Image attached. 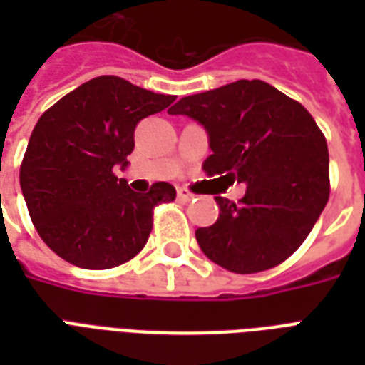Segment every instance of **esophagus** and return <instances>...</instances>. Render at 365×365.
Returning a JSON list of instances; mask_svg holds the SVG:
<instances>
[{
  "label": "esophagus",
  "mask_w": 365,
  "mask_h": 365,
  "mask_svg": "<svg viewBox=\"0 0 365 365\" xmlns=\"http://www.w3.org/2000/svg\"><path fill=\"white\" fill-rule=\"evenodd\" d=\"M178 199L189 202V200H195V193H191L187 187H178Z\"/></svg>",
  "instance_id": "obj_1"
}]
</instances>
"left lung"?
<instances>
[{
    "instance_id": "obj_1",
    "label": "left lung",
    "mask_w": 365,
    "mask_h": 365,
    "mask_svg": "<svg viewBox=\"0 0 365 365\" xmlns=\"http://www.w3.org/2000/svg\"><path fill=\"white\" fill-rule=\"evenodd\" d=\"M168 113L206 128L212 155L202 170L208 176L246 183L239 205L216 197L217 222L197 229L206 257L239 274L288 259L329 199L328 143L311 113L259 79L185 96Z\"/></svg>"
}]
</instances>
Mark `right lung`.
Segmentation results:
<instances>
[{
    "label": "right lung",
    "mask_w": 365,
    "mask_h": 365,
    "mask_svg": "<svg viewBox=\"0 0 365 365\" xmlns=\"http://www.w3.org/2000/svg\"><path fill=\"white\" fill-rule=\"evenodd\" d=\"M176 100L117 76L83 83L51 106L31 130L20 187L37 233L81 269H111L145 246L153 210L176 199L170 183L136 193L115 176L134 149V128Z\"/></svg>",
    "instance_id": "obj_1"
}]
</instances>
